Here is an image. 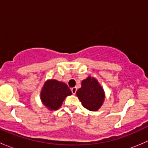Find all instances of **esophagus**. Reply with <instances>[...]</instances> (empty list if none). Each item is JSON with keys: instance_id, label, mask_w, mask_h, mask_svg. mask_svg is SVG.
I'll list each match as a JSON object with an SVG mask.
<instances>
[{"instance_id": "1", "label": "esophagus", "mask_w": 148, "mask_h": 148, "mask_svg": "<svg viewBox=\"0 0 148 148\" xmlns=\"http://www.w3.org/2000/svg\"><path fill=\"white\" fill-rule=\"evenodd\" d=\"M71 92H72L73 95H75L76 92H77V87H73V88H71Z\"/></svg>"}]
</instances>
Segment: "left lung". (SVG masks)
I'll use <instances>...</instances> for the list:
<instances>
[{
    "label": "left lung",
    "instance_id": "8db88e82",
    "mask_svg": "<svg viewBox=\"0 0 148 148\" xmlns=\"http://www.w3.org/2000/svg\"><path fill=\"white\" fill-rule=\"evenodd\" d=\"M84 108L89 111H97L104 103L105 92L99 82L89 76L82 82L81 88L76 93Z\"/></svg>",
    "mask_w": 148,
    "mask_h": 148
}]
</instances>
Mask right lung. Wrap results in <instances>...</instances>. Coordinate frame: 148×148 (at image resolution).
<instances>
[{
  "label": "right lung",
  "mask_w": 148,
  "mask_h": 148,
  "mask_svg": "<svg viewBox=\"0 0 148 148\" xmlns=\"http://www.w3.org/2000/svg\"><path fill=\"white\" fill-rule=\"evenodd\" d=\"M72 95L65 83L56 79L46 80L41 89L40 98L42 104L49 110H57L66 97Z\"/></svg>",
  "instance_id": "right-lung-1"
}]
</instances>
